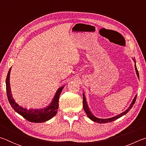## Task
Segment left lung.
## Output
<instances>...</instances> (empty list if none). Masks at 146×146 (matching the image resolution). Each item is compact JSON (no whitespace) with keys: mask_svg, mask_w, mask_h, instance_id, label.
<instances>
[{"mask_svg":"<svg viewBox=\"0 0 146 146\" xmlns=\"http://www.w3.org/2000/svg\"><path fill=\"white\" fill-rule=\"evenodd\" d=\"M133 58V60L135 62V71H136V73H137V75L138 76V78H139V74H138V71L137 70V66H136V60L135 58ZM137 95H135V97L133 98V101L131 103V104L129 105V107L126 110L120 113V114H118L116 116H114V117H111V118H97L94 116L91 112L90 111V109L88 108V104L86 102V97H85V95L83 93V108H84V111L86 112V114H87L88 117H89V118H90L91 120H93V122H98V123H108V122H113V121H114L115 120L118 119V118H120L121 117H122V116L125 115L126 113H127L129 111V110L131 109V108L133 107V106L134 105V104L136 101V99H137Z\"/></svg>","mask_w":146,"mask_h":146,"instance_id":"left-lung-1","label":"left lung"}]
</instances>
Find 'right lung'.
<instances>
[{"mask_svg":"<svg viewBox=\"0 0 146 146\" xmlns=\"http://www.w3.org/2000/svg\"><path fill=\"white\" fill-rule=\"evenodd\" d=\"M11 70V67L7 75L6 80V93L8 96V101L10 104L12 108L22 117L31 122L35 123H41L46 122L51 118L56 115L58 111V101L59 97L61 94L62 91L64 88V86L59 88L52 99V101L50 104L46 107L40 109H28L24 108L22 106H19L15 100L13 99V96L11 94L10 83H9V77H10V72Z\"/></svg>","mask_w":146,"mask_h":146,"instance_id":"1","label":"right lung"}]
</instances>
